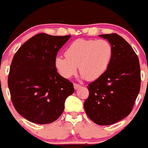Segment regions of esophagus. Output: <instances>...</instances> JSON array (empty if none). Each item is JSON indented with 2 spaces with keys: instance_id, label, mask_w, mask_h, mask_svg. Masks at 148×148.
Listing matches in <instances>:
<instances>
[{
  "instance_id": "obj_1",
  "label": "esophagus",
  "mask_w": 148,
  "mask_h": 148,
  "mask_svg": "<svg viewBox=\"0 0 148 148\" xmlns=\"http://www.w3.org/2000/svg\"><path fill=\"white\" fill-rule=\"evenodd\" d=\"M73 85H74V88H75V90L78 89L79 88H80V85H79V84H77V83H74Z\"/></svg>"
}]
</instances>
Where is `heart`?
<instances>
[{"label": "heart", "instance_id": "obj_1", "mask_svg": "<svg viewBox=\"0 0 148 148\" xmlns=\"http://www.w3.org/2000/svg\"><path fill=\"white\" fill-rule=\"evenodd\" d=\"M112 58V47L106 40L77 39L65 51V57L58 56L55 65L59 73L70 78L77 72L88 80H93L107 71Z\"/></svg>", "mask_w": 148, "mask_h": 148}]
</instances>
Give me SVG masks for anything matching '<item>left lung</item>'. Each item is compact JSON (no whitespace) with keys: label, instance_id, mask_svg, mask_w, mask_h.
<instances>
[{"label":"left lung","instance_id":"8db88e82","mask_svg":"<svg viewBox=\"0 0 148 148\" xmlns=\"http://www.w3.org/2000/svg\"><path fill=\"white\" fill-rule=\"evenodd\" d=\"M112 47L108 70L88 85L84 103L87 115L100 125H112L127 117L140 89L139 59L130 44L116 33L100 35Z\"/></svg>","mask_w":148,"mask_h":148}]
</instances>
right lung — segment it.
I'll list each match as a JSON object with an SVG mask.
<instances>
[{"label":"right lung","instance_id":"obj_1","mask_svg":"<svg viewBox=\"0 0 148 148\" xmlns=\"http://www.w3.org/2000/svg\"><path fill=\"white\" fill-rule=\"evenodd\" d=\"M71 36L39 33L27 40L13 56L8 84L12 103L24 118L37 124L54 122L64 110L73 85L57 72L58 52Z\"/></svg>","mask_w":148,"mask_h":148}]
</instances>
